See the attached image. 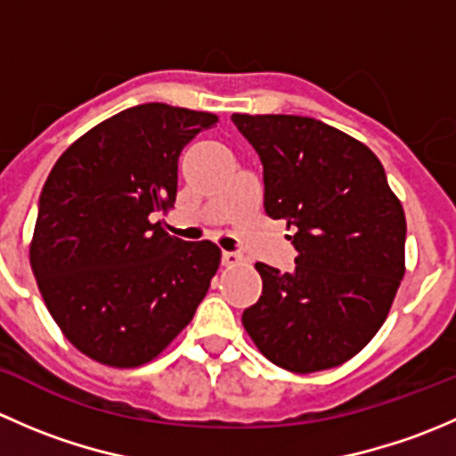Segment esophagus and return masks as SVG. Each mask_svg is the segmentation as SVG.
Listing matches in <instances>:
<instances>
[{
	"mask_svg": "<svg viewBox=\"0 0 456 456\" xmlns=\"http://www.w3.org/2000/svg\"><path fill=\"white\" fill-rule=\"evenodd\" d=\"M242 254H236V251H223V265L224 266H238L242 265Z\"/></svg>",
	"mask_w": 456,
	"mask_h": 456,
	"instance_id": "34e87169",
	"label": "esophagus"
}]
</instances>
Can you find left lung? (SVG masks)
Segmentation results:
<instances>
[{
	"label": "left lung",
	"mask_w": 456,
	"mask_h": 456,
	"mask_svg": "<svg viewBox=\"0 0 456 456\" xmlns=\"http://www.w3.org/2000/svg\"><path fill=\"white\" fill-rule=\"evenodd\" d=\"M265 167V211L284 220L296 271L256 262L262 296L242 314L257 351L280 369L344 364L375 338L406 273V216L379 159L309 117L233 114Z\"/></svg>",
	"instance_id": "1"
}]
</instances>
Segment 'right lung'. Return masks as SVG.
I'll list each match as a JSON object with an SVG mask.
<instances>
[{
    "mask_svg": "<svg viewBox=\"0 0 456 456\" xmlns=\"http://www.w3.org/2000/svg\"><path fill=\"white\" fill-rule=\"evenodd\" d=\"M216 114L142 103L59 156L39 199L30 266L68 342L112 369L156 360L185 329L220 266L209 240L154 223L176 200L178 156Z\"/></svg>",
    "mask_w": 456,
    "mask_h": 456,
    "instance_id": "add662e5",
    "label": "right lung"
}]
</instances>
